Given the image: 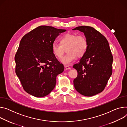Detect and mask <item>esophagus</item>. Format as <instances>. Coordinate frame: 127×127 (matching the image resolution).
Segmentation results:
<instances>
[{
	"label": "esophagus",
	"mask_w": 127,
	"mask_h": 127,
	"mask_svg": "<svg viewBox=\"0 0 127 127\" xmlns=\"http://www.w3.org/2000/svg\"><path fill=\"white\" fill-rule=\"evenodd\" d=\"M70 67H69L68 66H64V70H69V69H70Z\"/></svg>",
	"instance_id": "34e87169"
}]
</instances>
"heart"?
I'll return each instance as SVG.
<instances>
[{"label":"heart","mask_w":127,"mask_h":127,"mask_svg":"<svg viewBox=\"0 0 127 127\" xmlns=\"http://www.w3.org/2000/svg\"><path fill=\"white\" fill-rule=\"evenodd\" d=\"M60 44L54 42L52 45V51L58 59H61L65 52L67 54L63 58L61 62L64 65H69L77 58H81L86 53L88 43L83 34L68 33L60 38Z\"/></svg>","instance_id":"obj_1"}]
</instances>
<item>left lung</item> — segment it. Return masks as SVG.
Segmentation results:
<instances>
[{
  "label": "left lung",
  "mask_w": 127,
  "mask_h": 127,
  "mask_svg": "<svg viewBox=\"0 0 127 127\" xmlns=\"http://www.w3.org/2000/svg\"><path fill=\"white\" fill-rule=\"evenodd\" d=\"M84 33L88 47L84 56L73 67L77 71L73 80L76 90L85 96H92L105 89L112 74L113 56L105 37L90 26L76 27Z\"/></svg>",
  "instance_id": "8db88e82"
}]
</instances>
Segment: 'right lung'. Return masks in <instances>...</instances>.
Instances as JSON below:
<instances>
[{"mask_svg": "<svg viewBox=\"0 0 127 127\" xmlns=\"http://www.w3.org/2000/svg\"><path fill=\"white\" fill-rule=\"evenodd\" d=\"M65 29L40 26L22 37L15 56V71L23 89L36 97L49 94L64 66L56 58L52 45Z\"/></svg>", "mask_w": 127, "mask_h": 127, "instance_id": "obj_1", "label": "right lung"}]
</instances>
